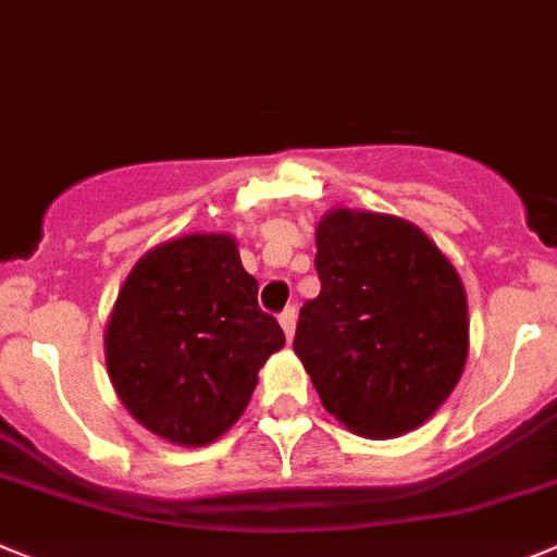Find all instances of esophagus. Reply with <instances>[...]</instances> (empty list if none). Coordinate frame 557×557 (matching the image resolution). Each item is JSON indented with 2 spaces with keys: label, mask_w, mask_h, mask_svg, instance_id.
Returning <instances> with one entry per match:
<instances>
[{
  "label": "esophagus",
  "mask_w": 557,
  "mask_h": 557,
  "mask_svg": "<svg viewBox=\"0 0 557 557\" xmlns=\"http://www.w3.org/2000/svg\"><path fill=\"white\" fill-rule=\"evenodd\" d=\"M280 327L285 330V338H294V330H297V310L285 308L283 313H280Z\"/></svg>",
  "instance_id": "obj_1"
}]
</instances>
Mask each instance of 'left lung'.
<instances>
[{
    "mask_svg": "<svg viewBox=\"0 0 557 557\" xmlns=\"http://www.w3.org/2000/svg\"><path fill=\"white\" fill-rule=\"evenodd\" d=\"M322 290L299 310L294 352L319 399L366 438L424 424L469 355L458 272L416 224L330 210L315 227Z\"/></svg>",
    "mask_w": 557,
    "mask_h": 557,
    "instance_id": "obj_1",
    "label": "left lung"
}]
</instances>
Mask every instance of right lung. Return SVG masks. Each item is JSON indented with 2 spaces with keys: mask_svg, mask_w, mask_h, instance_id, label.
<instances>
[{
  "mask_svg": "<svg viewBox=\"0 0 557 557\" xmlns=\"http://www.w3.org/2000/svg\"><path fill=\"white\" fill-rule=\"evenodd\" d=\"M283 344L233 238L194 233L135 263L104 330V360L119 399L144 428L202 447L238 422L260 366Z\"/></svg>",
  "mask_w": 557,
  "mask_h": 557,
  "instance_id": "add662e5",
  "label": "right lung"
}]
</instances>
